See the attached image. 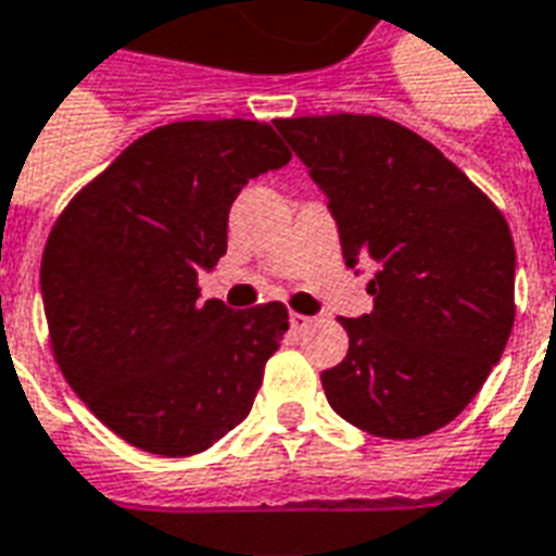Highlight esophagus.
<instances>
[{"instance_id":"obj_1","label":"esophagus","mask_w":556,"mask_h":556,"mask_svg":"<svg viewBox=\"0 0 556 556\" xmlns=\"http://www.w3.org/2000/svg\"><path fill=\"white\" fill-rule=\"evenodd\" d=\"M309 324H312V318H306V315H298V312L291 315V330L294 332H303L306 327H309Z\"/></svg>"}]
</instances>
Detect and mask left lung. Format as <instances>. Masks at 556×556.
<instances>
[{
	"label": "left lung",
	"mask_w": 556,
	"mask_h": 556,
	"mask_svg": "<svg viewBox=\"0 0 556 556\" xmlns=\"http://www.w3.org/2000/svg\"><path fill=\"white\" fill-rule=\"evenodd\" d=\"M330 200L348 267L374 262V309L341 318L351 348L320 374L365 433L418 439L463 413L516 320L509 226L454 162L377 114L277 121Z\"/></svg>",
	"instance_id": "obj_1"
}]
</instances>
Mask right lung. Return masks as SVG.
Instances as JSON below:
<instances>
[{
    "label": "right lung",
    "mask_w": 556,
    "mask_h": 556,
    "mask_svg": "<svg viewBox=\"0 0 556 556\" xmlns=\"http://www.w3.org/2000/svg\"><path fill=\"white\" fill-rule=\"evenodd\" d=\"M270 123L179 121L129 143L43 247L49 344L70 389L129 445L191 456L238 427L289 309L200 300L253 176L289 164Z\"/></svg>",
    "instance_id": "add662e5"
}]
</instances>
